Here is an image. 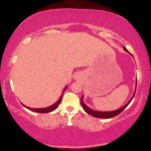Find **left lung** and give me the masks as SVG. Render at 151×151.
Listing matches in <instances>:
<instances>
[{
	"label": "left lung",
	"instance_id": "8db88e82",
	"mask_svg": "<svg viewBox=\"0 0 151 151\" xmlns=\"http://www.w3.org/2000/svg\"><path fill=\"white\" fill-rule=\"evenodd\" d=\"M123 48H124V49L126 51H127V52H129L127 49H126L125 47H124ZM136 87H137V78H136L135 90V92H134V94H133V97H132L131 100H130L129 102H128L127 104L124 105V106H122V107H121V108H119L118 109H117V110H115V111H105V112H102V111H97L93 110V109H90L89 107L86 106V105L84 103L83 100H82V98H83V96L81 97V100H80V102H81V105H82V108H83L84 110L86 112L88 113V114H89V115H91V116L95 117H98V118H112V117L117 116V115H119L121 112H122V111H124V109L126 107H127L128 105L130 104V102H131V100H133V98H134V96H135V91H136Z\"/></svg>",
	"mask_w": 151,
	"mask_h": 151
}]
</instances>
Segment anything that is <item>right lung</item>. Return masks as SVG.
<instances>
[{
	"label": "right lung",
	"mask_w": 151,
	"mask_h": 151,
	"mask_svg": "<svg viewBox=\"0 0 151 151\" xmlns=\"http://www.w3.org/2000/svg\"><path fill=\"white\" fill-rule=\"evenodd\" d=\"M67 86H66V87L65 88V89H64V91H63V94L61 95V96H60V98H59V100L57 101L55 103V104H53V105H51V106H49V107H47V108H38V109H32V108H29V107H27V106H26L25 105H23V106L25 107V108H27V109H29V110H30V111H34V112H38V113H49V112H51V111H54L55 109H56L57 108H58V106H59V104H60V102H61V100H62V98H63V93H64V92L65 91V90L67 89Z\"/></svg>",
	"instance_id": "add662e5"
}]
</instances>
